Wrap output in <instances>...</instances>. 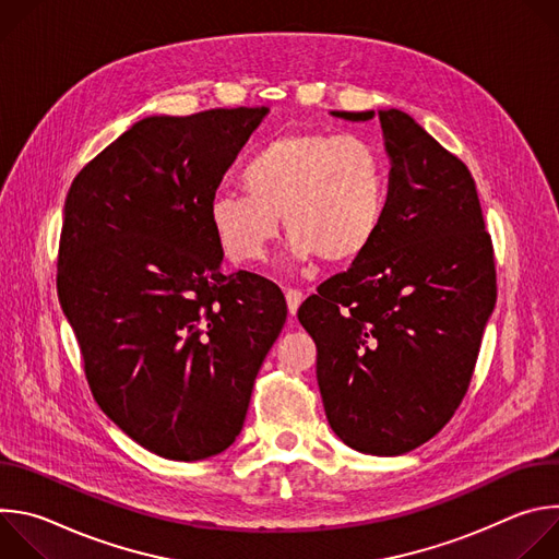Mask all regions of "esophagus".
<instances>
[{
	"instance_id": "obj_1",
	"label": "esophagus",
	"mask_w": 559,
	"mask_h": 559,
	"mask_svg": "<svg viewBox=\"0 0 559 559\" xmlns=\"http://www.w3.org/2000/svg\"><path fill=\"white\" fill-rule=\"evenodd\" d=\"M302 298H305V294H302L300 289H292V287L285 289V300H287V309H289L292 316H296V311H298Z\"/></svg>"
}]
</instances>
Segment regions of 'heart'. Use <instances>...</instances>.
<instances>
[{"mask_svg":"<svg viewBox=\"0 0 559 559\" xmlns=\"http://www.w3.org/2000/svg\"><path fill=\"white\" fill-rule=\"evenodd\" d=\"M241 181L248 195L221 190L210 203L216 238L236 263L261 261L281 218L294 259L347 263L371 248L384 221L382 154L358 136L281 134L250 156Z\"/></svg>","mask_w":559,"mask_h":559,"instance_id":"obj_1","label":"heart"}]
</instances>
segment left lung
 Here are the masks:
<instances>
[{
    "label": "left lung",
    "instance_id": "left-lung-1",
    "mask_svg": "<svg viewBox=\"0 0 559 559\" xmlns=\"http://www.w3.org/2000/svg\"><path fill=\"white\" fill-rule=\"evenodd\" d=\"M369 121L367 112H338ZM389 156L371 248L298 307L334 433L403 455L455 414L496 307V263L468 168L403 110H378Z\"/></svg>",
    "mask_w": 559,
    "mask_h": 559
}]
</instances>
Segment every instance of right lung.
Wrapping results in <instances>:
<instances>
[{
	"label": "right lung",
	"instance_id": "obj_1",
	"mask_svg": "<svg viewBox=\"0 0 559 559\" xmlns=\"http://www.w3.org/2000/svg\"><path fill=\"white\" fill-rule=\"evenodd\" d=\"M270 108L136 121L79 173L63 205L57 294L104 414L143 449L205 460L241 433L287 305L223 274L210 203Z\"/></svg>",
	"mask_w": 559,
	"mask_h": 559
}]
</instances>
